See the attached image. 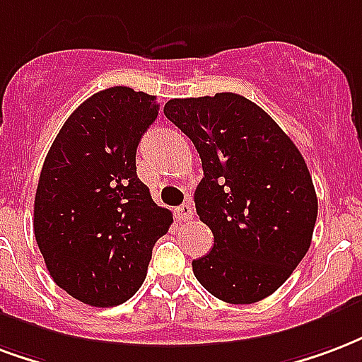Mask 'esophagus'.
Returning a JSON list of instances; mask_svg holds the SVG:
<instances>
[{
	"label": "esophagus",
	"mask_w": 362,
	"mask_h": 362,
	"mask_svg": "<svg viewBox=\"0 0 362 362\" xmlns=\"http://www.w3.org/2000/svg\"><path fill=\"white\" fill-rule=\"evenodd\" d=\"M174 213H176V216H178L180 221H188V218L194 216V207H192V203H182L180 207L176 209Z\"/></svg>",
	"instance_id": "1"
}]
</instances>
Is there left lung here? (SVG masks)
<instances>
[{"instance_id": "1", "label": "left lung", "mask_w": 362, "mask_h": 362, "mask_svg": "<svg viewBox=\"0 0 362 362\" xmlns=\"http://www.w3.org/2000/svg\"><path fill=\"white\" fill-rule=\"evenodd\" d=\"M165 117L202 157L195 211L215 243L194 259L195 278L226 303L269 297L313 240L318 202L303 155L270 115L238 93L170 99Z\"/></svg>"}]
</instances>
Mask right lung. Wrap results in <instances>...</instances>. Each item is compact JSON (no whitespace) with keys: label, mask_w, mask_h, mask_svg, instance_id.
<instances>
[{"label":"right lung","mask_w":362,"mask_h":362,"mask_svg":"<svg viewBox=\"0 0 362 362\" xmlns=\"http://www.w3.org/2000/svg\"><path fill=\"white\" fill-rule=\"evenodd\" d=\"M157 115L155 95L107 88L66 119L44 160L34 235L55 284L86 305L130 299L173 224L136 174V147Z\"/></svg>","instance_id":"obj_1"}]
</instances>
